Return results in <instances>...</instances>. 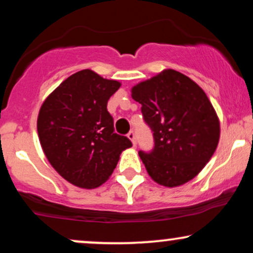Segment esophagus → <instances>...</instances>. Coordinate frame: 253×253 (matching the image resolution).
<instances>
[{"instance_id":"esophagus-1","label":"esophagus","mask_w":253,"mask_h":253,"mask_svg":"<svg viewBox=\"0 0 253 253\" xmlns=\"http://www.w3.org/2000/svg\"><path fill=\"white\" fill-rule=\"evenodd\" d=\"M127 136H128V139L130 140V141H132L133 146H135V145H136V138H135V133L133 132V130H130V132L128 133V134H127Z\"/></svg>"}]
</instances>
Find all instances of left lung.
I'll use <instances>...</instances> for the list:
<instances>
[{
  "instance_id": "left-lung-1",
  "label": "left lung",
  "mask_w": 253,
  "mask_h": 253,
  "mask_svg": "<svg viewBox=\"0 0 253 253\" xmlns=\"http://www.w3.org/2000/svg\"><path fill=\"white\" fill-rule=\"evenodd\" d=\"M151 127L154 148L139 156L154 181L176 187L192 180L213 156L220 124L208 95L193 80L165 69L132 88Z\"/></svg>"
}]
</instances>
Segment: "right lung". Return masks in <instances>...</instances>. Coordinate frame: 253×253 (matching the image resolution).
Listing matches in <instances>:
<instances>
[{
  "instance_id": "obj_1",
  "label": "right lung",
  "mask_w": 253,
  "mask_h": 253,
  "mask_svg": "<svg viewBox=\"0 0 253 253\" xmlns=\"http://www.w3.org/2000/svg\"><path fill=\"white\" fill-rule=\"evenodd\" d=\"M90 69L67 78L42 103L40 144L54 169L81 188H95L113 173L120 154L132 146L114 133L107 102L120 88Z\"/></svg>"
}]
</instances>
